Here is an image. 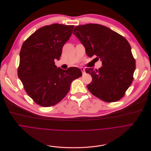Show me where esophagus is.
Here are the masks:
<instances>
[{"label":"esophagus","instance_id":"1","mask_svg":"<svg viewBox=\"0 0 151 151\" xmlns=\"http://www.w3.org/2000/svg\"><path fill=\"white\" fill-rule=\"evenodd\" d=\"M80 70H81V71H82L83 74H84V73H85V70H84V68H83V67H80Z\"/></svg>","mask_w":151,"mask_h":151}]
</instances>
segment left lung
Segmentation results:
<instances>
[{
	"label": "left lung",
	"instance_id": "8db88e82",
	"mask_svg": "<svg viewBox=\"0 0 151 151\" xmlns=\"http://www.w3.org/2000/svg\"><path fill=\"white\" fill-rule=\"evenodd\" d=\"M74 34L84 46L88 57L100 58L98 70L86 68L92 81L87 86L94 96L106 102L119 100L131 85L136 68L129 43L107 27L88 24L76 26Z\"/></svg>",
	"mask_w": 151,
	"mask_h": 151
}]
</instances>
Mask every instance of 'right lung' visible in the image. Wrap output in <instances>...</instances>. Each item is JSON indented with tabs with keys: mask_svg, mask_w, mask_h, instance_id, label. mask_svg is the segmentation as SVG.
Listing matches in <instances>:
<instances>
[{
	"mask_svg": "<svg viewBox=\"0 0 151 151\" xmlns=\"http://www.w3.org/2000/svg\"><path fill=\"white\" fill-rule=\"evenodd\" d=\"M74 25L53 24L38 29L22 44L18 76L24 89L38 105L47 107L61 101L72 81L82 76L77 67L65 70L55 65Z\"/></svg>",
	"mask_w": 151,
	"mask_h": 151,
	"instance_id": "add662e5",
	"label": "right lung"
}]
</instances>
